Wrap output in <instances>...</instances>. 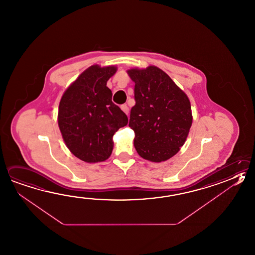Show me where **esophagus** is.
Segmentation results:
<instances>
[{"label":"esophagus","instance_id":"esophagus-1","mask_svg":"<svg viewBox=\"0 0 255 255\" xmlns=\"http://www.w3.org/2000/svg\"><path fill=\"white\" fill-rule=\"evenodd\" d=\"M121 109L124 111L125 114L128 116V114H129V107L127 106V105H123V106H121Z\"/></svg>","mask_w":255,"mask_h":255}]
</instances>
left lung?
Here are the masks:
<instances>
[{"label": "left lung", "instance_id": "obj_1", "mask_svg": "<svg viewBox=\"0 0 255 255\" xmlns=\"http://www.w3.org/2000/svg\"><path fill=\"white\" fill-rule=\"evenodd\" d=\"M136 104L129 126L134 130V147L141 158L161 162L173 157L185 143L192 125L187 95L159 67L131 68Z\"/></svg>", "mask_w": 255, "mask_h": 255}]
</instances>
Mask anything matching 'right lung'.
<instances>
[{
	"label": "right lung",
	"mask_w": 255,
	"mask_h": 255,
	"mask_svg": "<svg viewBox=\"0 0 255 255\" xmlns=\"http://www.w3.org/2000/svg\"><path fill=\"white\" fill-rule=\"evenodd\" d=\"M116 70L115 66L88 67L67 87L59 103L58 123L63 139L77 158L88 163L108 159L113 136L128 124L106 87Z\"/></svg>",
	"instance_id": "right-lung-1"
}]
</instances>
